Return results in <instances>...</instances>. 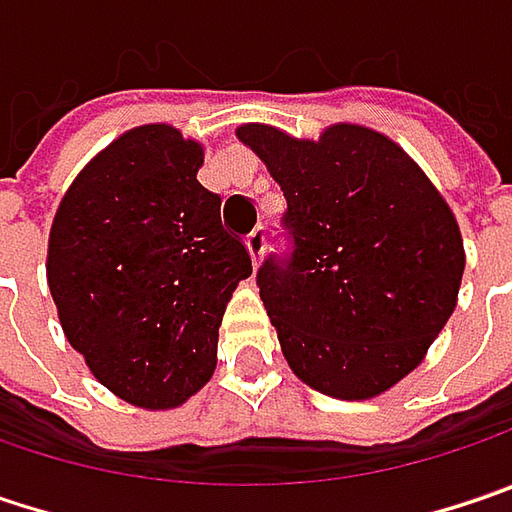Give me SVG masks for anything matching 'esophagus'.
Masks as SVG:
<instances>
[{"mask_svg":"<svg viewBox=\"0 0 512 512\" xmlns=\"http://www.w3.org/2000/svg\"><path fill=\"white\" fill-rule=\"evenodd\" d=\"M247 253L253 259V265H259L262 253H265V227H256L250 236H247Z\"/></svg>","mask_w":512,"mask_h":512,"instance_id":"esophagus-1","label":"esophagus"}]
</instances>
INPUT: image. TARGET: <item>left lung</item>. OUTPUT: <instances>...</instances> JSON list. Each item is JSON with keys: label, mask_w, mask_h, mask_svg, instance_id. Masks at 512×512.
<instances>
[{"label": "left lung", "mask_w": 512, "mask_h": 512, "mask_svg": "<svg viewBox=\"0 0 512 512\" xmlns=\"http://www.w3.org/2000/svg\"><path fill=\"white\" fill-rule=\"evenodd\" d=\"M236 136L288 201L291 253L256 271L288 367L335 399L390 390L457 306L466 256L449 203L379 130L341 122L294 139L253 122Z\"/></svg>", "instance_id": "obj_1"}]
</instances>
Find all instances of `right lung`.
<instances>
[{
    "instance_id": "add662e5",
    "label": "right lung",
    "mask_w": 512,
    "mask_h": 512,
    "mask_svg": "<svg viewBox=\"0 0 512 512\" xmlns=\"http://www.w3.org/2000/svg\"><path fill=\"white\" fill-rule=\"evenodd\" d=\"M203 145L171 125L122 133L57 206L46 276L63 335L90 373L136 408L195 396L218 361V326L247 247L198 183Z\"/></svg>"
}]
</instances>
